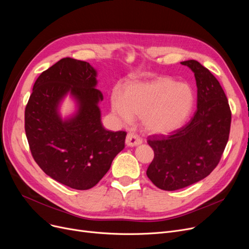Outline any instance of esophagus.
<instances>
[{
    "mask_svg": "<svg viewBox=\"0 0 249 249\" xmlns=\"http://www.w3.org/2000/svg\"><path fill=\"white\" fill-rule=\"evenodd\" d=\"M125 142H126V145L127 146H131L132 147V146H136V145L141 144L142 139L138 135H136L134 133H128L127 136H126Z\"/></svg>",
    "mask_w": 249,
    "mask_h": 249,
    "instance_id": "esophagus-1",
    "label": "esophagus"
}]
</instances>
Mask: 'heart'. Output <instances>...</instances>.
<instances>
[{
  "instance_id": "obj_1",
  "label": "heart",
  "mask_w": 249,
  "mask_h": 249,
  "mask_svg": "<svg viewBox=\"0 0 249 249\" xmlns=\"http://www.w3.org/2000/svg\"><path fill=\"white\" fill-rule=\"evenodd\" d=\"M195 104V95L187 84L167 77L128 87L124 94L112 95V110L124 122L132 117L142 118L151 133L163 134L179 128L189 118Z\"/></svg>"
}]
</instances>
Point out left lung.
<instances>
[{
    "label": "left lung",
    "mask_w": 249,
    "mask_h": 249,
    "mask_svg": "<svg viewBox=\"0 0 249 249\" xmlns=\"http://www.w3.org/2000/svg\"><path fill=\"white\" fill-rule=\"evenodd\" d=\"M195 73L197 111L192 119L169 135H151L154 158L146 175L164 191L191 186L210 175L228 142L231 110L217 78L197 60L180 62Z\"/></svg>",
    "instance_id": "obj_1"
}]
</instances>
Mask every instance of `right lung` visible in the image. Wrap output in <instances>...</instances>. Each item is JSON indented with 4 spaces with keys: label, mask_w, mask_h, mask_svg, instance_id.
<instances>
[{
    "label": "right lung",
    "mask_w": 249,
    "mask_h": 249,
    "mask_svg": "<svg viewBox=\"0 0 249 249\" xmlns=\"http://www.w3.org/2000/svg\"><path fill=\"white\" fill-rule=\"evenodd\" d=\"M97 71L89 62L65 57L38 76L25 109V132L36 163L42 171L75 190L95 187L125 146V131L103 127L96 89ZM70 92L78 111L62 121L61 100Z\"/></svg>",
    "instance_id": "obj_1"
}]
</instances>
